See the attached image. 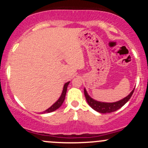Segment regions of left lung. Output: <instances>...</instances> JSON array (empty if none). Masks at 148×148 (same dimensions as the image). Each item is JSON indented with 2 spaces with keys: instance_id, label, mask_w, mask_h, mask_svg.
Listing matches in <instances>:
<instances>
[{
  "instance_id": "1",
  "label": "left lung",
  "mask_w": 148,
  "mask_h": 148,
  "mask_svg": "<svg viewBox=\"0 0 148 148\" xmlns=\"http://www.w3.org/2000/svg\"><path fill=\"white\" fill-rule=\"evenodd\" d=\"M134 90H135V89L130 92V94L127 97H126L124 98V99H121V100L118 101V102H112V103L100 102L92 99V98L88 95L87 92H86V91L85 90V89H84V95H85V97H86V102H87L88 104H89V105L90 106L92 109L96 110V111L98 112L110 113V112H115L116 110H119V109L121 108L122 106L125 105V104L129 101V99H130L131 97H132V94H133L134 92Z\"/></svg>"
}]
</instances>
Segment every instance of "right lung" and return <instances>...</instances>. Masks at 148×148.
I'll return each mask as SVG.
<instances>
[{
	"mask_svg": "<svg viewBox=\"0 0 148 148\" xmlns=\"http://www.w3.org/2000/svg\"><path fill=\"white\" fill-rule=\"evenodd\" d=\"M69 84V82L67 83H66L64 84V89H63V92H62V95H61L60 98H59V99H58V101L56 102H55L54 104H53V105L51 106V107H49L48 110H46V111H44L43 113H49V112H53L55 111L56 110H57L58 108H59V107L62 106V103L64 102V101L65 99V97H66V90H67V86H68Z\"/></svg>",
	"mask_w": 148,
	"mask_h": 148,
	"instance_id": "add662e5",
	"label": "right lung"
}]
</instances>
